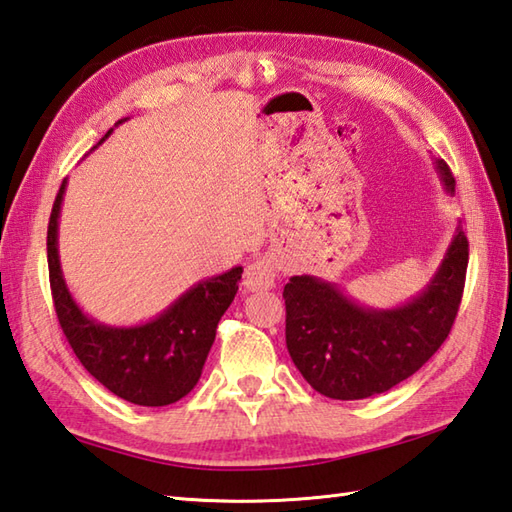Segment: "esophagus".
Listing matches in <instances>:
<instances>
[{
	"instance_id": "1",
	"label": "esophagus",
	"mask_w": 512,
	"mask_h": 512,
	"mask_svg": "<svg viewBox=\"0 0 512 512\" xmlns=\"http://www.w3.org/2000/svg\"><path fill=\"white\" fill-rule=\"evenodd\" d=\"M275 279H277V268H275L273 259L259 257V259H255V262H250L246 266L244 286L250 292L275 288Z\"/></svg>"
}]
</instances>
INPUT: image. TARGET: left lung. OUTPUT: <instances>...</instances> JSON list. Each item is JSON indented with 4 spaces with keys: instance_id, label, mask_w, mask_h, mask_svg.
Instances as JSON below:
<instances>
[{
    "instance_id": "8db88e82",
    "label": "left lung",
    "mask_w": 512,
    "mask_h": 512,
    "mask_svg": "<svg viewBox=\"0 0 512 512\" xmlns=\"http://www.w3.org/2000/svg\"><path fill=\"white\" fill-rule=\"evenodd\" d=\"M436 169L453 195L455 178L447 162L436 160ZM466 264L469 242L458 226L427 288L389 310L367 308L319 277H290L284 299L292 363L328 398L385 394L416 374L449 336L462 301Z\"/></svg>"
}]
</instances>
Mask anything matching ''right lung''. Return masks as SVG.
<instances>
[{
  "label": "right lung",
  "mask_w": 512,
  "mask_h": 512,
  "mask_svg": "<svg viewBox=\"0 0 512 512\" xmlns=\"http://www.w3.org/2000/svg\"><path fill=\"white\" fill-rule=\"evenodd\" d=\"M110 134L112 129L105 138ZM63 193L65 180L50 213L48 270L54 310L76 358L103 387L134 405L165 407L184 398L200 380L217 323L237 295L242 266L200 281L147 323L116 328L94 321L76 306L61 273L59 215Z\"/></svg>",
  "instance_id": "add662e5"
}]
</instances>
